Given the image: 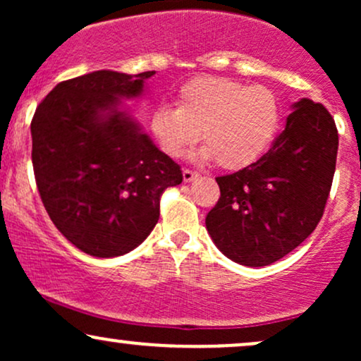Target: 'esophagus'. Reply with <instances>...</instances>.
<instances>
[{
  "mask_svg": "<svg viewBox=\"0 0 361 361\" xmlns=\"http://www.w3.org/2000/svg\"><path fill=\"white\" fill-rule=\"evenodd\" d=\"M195 178H198L197 171H192V169H183V180L188 183V181H193Z\"/></svg>",
  "mask_w": 361,
  "mask_h": 361,
  "instance_id": "esophagus-1",
  "label": "esophagus"
}]
</instances>
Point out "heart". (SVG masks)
<instances>
[{
  "label": "heart",
  "mask_w": 361,
  "mask_h": 361,
  "mask_svg": "<svg viewBox=\"0 0 361 361\" xmlns=\"http://www.w3.org/2000/svg\"><path fill=\"white\" fill-rule=\"evenodd\" d=\"M151 132L161 151L180 157L200 139L198 157L224 169L256 163L280 127V103L271 90L221 76H198L178 91L176 106L152 110Z\"/></svg>",
  "instance_id": "obj_1"
}]
</instances>
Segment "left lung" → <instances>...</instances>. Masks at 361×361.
Listing matches in <instances>:
<instances>
[{"instance_id":"left-lung-1","label":"left lung","mask_w":361,"mask_h":361,"mask_svg":"<svg viewBox=\"0 0 361 361\" xmlns=\"http://www.w3.org/2000/svg\"><path fill=\"white\" fill-rule=\"evenodd\" d=\"M283 132L256 163L219 176L221 198L205 226L215 246L244 267L275 263L312 234L336 169L338 130L321 103H293Z\"/></svg>"}]
</instances>
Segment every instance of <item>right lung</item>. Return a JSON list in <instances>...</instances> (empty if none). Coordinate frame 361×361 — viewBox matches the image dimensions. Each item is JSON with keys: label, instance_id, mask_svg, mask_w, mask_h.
Masks as SVG:
<instances>
[{"label": "right lung", "instance_id": "right-lung-1", "mask_svg": "<svg viewBox=\"0 0 361 361\" xmlns=\"http://www.w3.org/2000/svg\"><path fill=\"white\" fill-rule=\"evenodd\" d=\"M156 71H94L62 81L32 118V163L61 234L97 258L137 247L159 219V197L183 181L122 100L142 97Z\"/></svg>", "mask_w": 361, "mask_h": 361}]
</instances>
